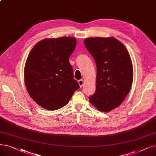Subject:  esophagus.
<instances>
[{
  "label": "esophagus",
  "instance_id": "esophagus-1",
  "mask_svg": "<svg viewBox=\"0 0 156 156\" xmlns=\"http://www.w3.org/2000/svg\"><path fill=\"white\" fill-rule=\"evenodd\" d=\"M78 83L80 87H82L83 85V80H78Z\"/></svg>",
  "mask_w": 156,
  "mask_h": 156
}]
</instances>
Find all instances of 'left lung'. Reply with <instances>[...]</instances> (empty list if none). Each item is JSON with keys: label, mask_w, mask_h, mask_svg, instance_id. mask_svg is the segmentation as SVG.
I'll use <instances>...</instances> for the list:
<instances>
[{"label": "left lung", "mask_w": 156, "mask_h": 156, "mask_svg": "<svg viewBox=\"0 0 156 156\" xmlns=\"http://www.w3.org/2000/svg\"><path fill=\"white\" fill-rule=\"evenodd\" d=\"M84 44L97 66L96 90L89 101L99 111L109 112L121 104L132 87L133 71L129 54L113 37L88 38Z\"/></svg>", "instance_id": "left-lung-1"}]
</instances>
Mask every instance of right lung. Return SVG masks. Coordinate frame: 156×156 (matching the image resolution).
I'll use <instances>...</instances> for the list:
<instances>
[{"mask_svg": "<svg viewBox=\"0 0 156 156\" xmlns=\"http://www.w3.org/2000/svg\"><path fill=\"white\" fill-rule=\"evenodd\" d=\"M76 45L73 37L45 38L30 51L24 82L32 99L43 108L54 111L64 107L80 88L69 62Z\"/></svg>", "mask_w": 156, "mask_h": 156, "instance_id": "1", "label": "right lung"}]
</instances>
